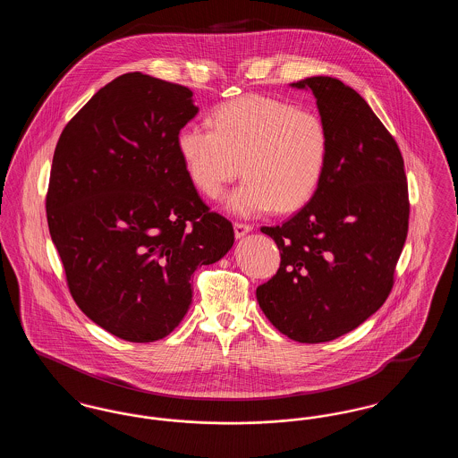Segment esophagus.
I'll use <instances>...</instances> for the list:
<instances>
[{
	"label": "esophagus",
	"instance_id": "34e87169",
	"mask_svg": "<svg viewBox=\"0 0 458 458\" xmlns=\"http://www.w3.org/2000/svg\"><path fill=\"white\" fill-rule=\"evenodd\" d=\"M233 228H235V237L237 239H242L243 235H247L249 232H252V225H249V223H240V221H237L235 225H233Z\"/></svg>",
	"mask_w": 458,
	"mask_h": 458
}]
</instances>
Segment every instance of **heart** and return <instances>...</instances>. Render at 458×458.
Wrapping results in <instances>:
<instances>
[{
	"label": "heart",
	"mask_w": 458,
	"mask_h": 458,
	"mask_svg": "<svg viewBox=\"0 0 458 458\" xmlns=\"http://www.w3.org/2000/svg\"><path fill=\"white\" fill-rule=\"evenodd\" d=\"M178 151L204 196H219L243 170L247 178L225 206L254 216L273 208L292 213L310 200L327 170L329 137L316 113L247 94L219 106L213 127H183Z\"/></svg>",
	"instance_id": "b5f03b06"
}]
</instances>
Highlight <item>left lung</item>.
<instances>
[{
	"mask_svg": "<svg viewBox=\"0 0 458 458\" xmlns=\"http://www.w3.org/2000/svg\"><path fill=\"white\" fill-rule=\"evenodd\" d=\"M329 137L312 199L284 225L262 226L280 249L276 275L256 290L262 312L301 344H323L362 325L393 288L409 232L403 157L364 98L333 77H309Z\"/></svg>",
	"mask_w": 458,
	"mask_h": 458,
	"instance_id": "left-lung-1",
	"label": "left lung"
}]
</instances>
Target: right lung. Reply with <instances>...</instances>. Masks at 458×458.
<instances>
[{"mask_svg":"<svg viewBox=\"0 0 458 458\" xmlns=\"http://www.w3.org/2000/svg\"><path fill=\"white\" fill-rule=\"evenodd\" d=\"M192 90L140 72L99 89L60 135L46 213L66 284L111 335L148 344L180 325L191 276L233 245L178 151L194 118Z\"/></svg>","mask_w":458,"mask_h":458,"instance_id":"1","label":"right lung"}]
</instances>
